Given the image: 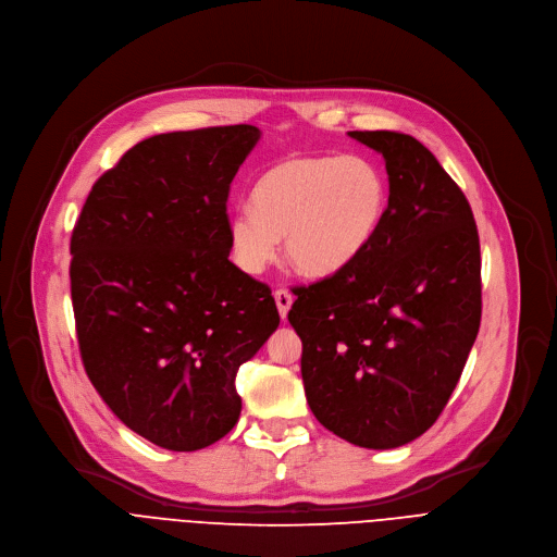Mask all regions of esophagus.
Instances as JSON below:
<instances>
[{
    "mask_svg": "<svg viewBox=\"0 0 557 557\" xmlns=\"http://www.w3.org/2000/svg\"><path fill=\"white\" fill-rule=\"evenodd\" d=\"M273 298H275V305H277L280 318H282V320H286L288 309H290V305H293V295H290L286 288H277V290L273 293Z\"/></svg>",
    "mask_w": 557,
    "mask_h": 557,
    "instance_id": "obj_1",
    "label": "esophagus"
}]
</instances>
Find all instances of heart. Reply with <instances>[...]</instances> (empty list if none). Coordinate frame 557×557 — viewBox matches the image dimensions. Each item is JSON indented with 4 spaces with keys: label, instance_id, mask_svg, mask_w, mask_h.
I'll return each mask as SVG.
<instances>
[{
    "label": "heart",
    "instance_id": "b5f03b06",
    "mask_svg": "<svg viewBox=\"0 0 557 557\" xmlns=\"http://www.w3.org/2000/svg\"><path fill=\"white\" fill-rule=\"evenodd\" d=\"M385 208L387 176L369 157H290L259 176L252 206L233 212V255L257 275L275 262L284 237L295 271L336 275L372 244Z\"/></svg>",
    "mask_w": 557,
    "mask_h": 557
}]
</instances>
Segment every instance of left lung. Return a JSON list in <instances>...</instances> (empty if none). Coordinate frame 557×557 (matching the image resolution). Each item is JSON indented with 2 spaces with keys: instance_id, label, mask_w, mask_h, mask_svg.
Wrapping results in <instances>:
<instances>
[{
  "instance_id": "obj_1",
  "label": "left lung",
  "mask_w": 557,
  "mask_h": 557,
  "mask_svg": "<svg viewBox=\"0 0 557 557\" xmlns=\"http://www.w3.org/2000/svg\"><path fill=\"white\" fill-rule=\"evenodd\" d=\"M349 136L385 159L383 224L345 271L295 288L288 322L315 419L354 446L389 450L432 428L459 383L481 322L479 235L423 143Z\"/></svg>"
}]
</instances>
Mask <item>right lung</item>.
<instances>
[{
    "label": "right lung",
    "instance_id": "1",
    "mask_svg": "<svg viewBox=\"0 0 557 557\" xmlns=\"http://www.w3.org/2000/svg\"><path fill=\"white\" fill-rule=\"evenodd\" d=\"M252 125L170 132L104 172L71 235V300L87 376L129 430L193 453L242 412L237 369L280 324L271 288L231 259V183Z\"/></svg>",
    "mask_w": 557,
    "mask_h": 557
}]
</instances>
